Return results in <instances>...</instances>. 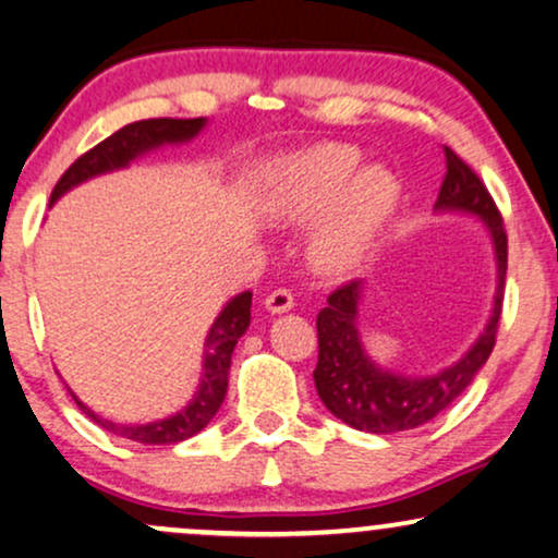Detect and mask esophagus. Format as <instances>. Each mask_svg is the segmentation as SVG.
Wrapping results in <instances>:
<instances>
[{
	"instance_id": "obj_1",
	"label": "esophagus",
	"mask_w": 558,
	"mask_h": 558,
	"mask_svg": "<svg viewBox=\"0 0 558 558\" xmlns=\"http://www.w3.org/2000/svg\"><path fill=\"white\" fill-rule=\"evenodd\" d=\"M264 305H266L268 313H274V316H277V313L292 311V307H294V298H292L290 290H274V292L266 298Z\"/></svg>"
}]
</instances>
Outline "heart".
Here are the masks:
<instances>
[{
  "label": "heart",
  "mask_w": 558,
  "mask_h": 558,
  "mask_svg": "<svg viewBox=\"0 0 558 558\" xmlns=\"http://www.w3.org/2000/svg\"><path fill=\"white\" fill-rule=\"evenodd\" d=\"M402 185L389 169L365 167L350 143H318L284 156L264 195V208L279 225L318 221L311 238V264L320 274H347L368 255L395 214Z\"/></svg>",
  "instance_id": "b5f03b06"
}]
</instances>
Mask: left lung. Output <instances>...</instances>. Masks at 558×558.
<instances>
[{
  "label": "left lung",
  "mask_w": 558,
  "mask_h": 558,
  "mask_svg": "<svg viewBox=\"0 0 558 558\" xmlns=\"http://www.w3.org/2000/svg\"><path fill=\"white\" fill-rule=\"evenodd\" d=\"M447 174L438 190L436 214H470L486 227L496 258V294L490 318L457 363L430 376H402L373 360L360 339L357 316L363 303V281H350L329 294V305L318 313V365L313 381L320 402L333 417L365 434H399L434 421L473 384L486 365L499 331L504 277H507V232L494 198L473 169L447 148Z\"/></svg>",
  "instance_id": "1"
}]
</instances>
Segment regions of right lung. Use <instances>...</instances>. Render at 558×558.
<instances>
[{
	"label": "right lung",
	"mask_w": 558,
	"mask_h": 558,
	"mask_svg": "<svg viewBox=\"0 0 558 558\" xmlns=\"http://www.w3.org/2000/svg\"><path fill=\"white\" fill-rule=\"evenodd\" d=\"M206 117H198V120H167L163 117V120H141L124 124L122 130H117L107 141H101L88 154H83L68 172L59 177L54 193H51V203H57L68 190L83 185V182L94 180L98 174L130 167V161L141 159L148 150H156L161 146H180V143L193 141L206 128ZM251 303L253 292H240L221 307V313L216 316L211 329L206 333V342H203V373L198 389H195L193 399H190L185 408L174 412V415L146 425H122L111 423L107 417H98L94 410L85 408L81 399L70 391L72 399H75L77 408L90 421L107 428L109 434L130 438V441L137 444H180L190 436L201 434L211 423L216 412H219L221 402H225L234 344H238V339L251 326Z\"/></svg>",
	"instance_id": "add662e5"
}]
</instances>
